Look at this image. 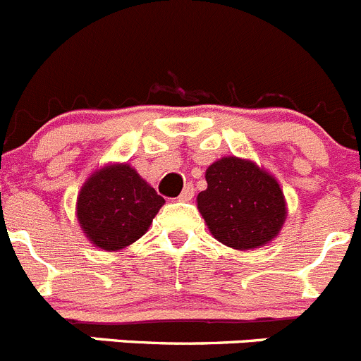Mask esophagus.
Instances as JSON below:
<instances>
[{
  "label": "esophagus",
  "instance_id": "obj_1",
  "mask_svg": "<svg viewBox=\"0 0 361 361\" xmlns=\"http://www.w3.org/2000/svg\"><path fill=\"white\" fill-rule=\"evenodd\" d=\"M193 195H195L193 186H191V184H188V186H184L183 193L178 195V200H180V202H190L191 198H193Z\"/></svg>",
  "mask_w": 361,
  "mask_h": 361
}]
</instances>
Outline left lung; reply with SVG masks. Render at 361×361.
I'll list each match as a JSON object with an SVG mask.
<instances>
[{"mask_svg":"<svg viewBox=\"0 0 361 361\" xmlns=\"http://www.w3.org/2000/svg\"><path fill=\"white\" fill-rule=\"evenodd\" d=\"M207 190L197 207L209 233L234 250L264 247L286 220V200L277 178L250 159L227 155L206 170Z\"/></svg>","mask_w":361,"mask_h":361,"instance_id":"obj_1","label":"left lung"}]
</instances>
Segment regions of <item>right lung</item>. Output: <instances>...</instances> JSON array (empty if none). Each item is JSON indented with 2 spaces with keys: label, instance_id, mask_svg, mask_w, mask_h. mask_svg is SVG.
Here are the masks:
<instances>
[{
  "label": "right lung",
  "instance_id": "add662e5",
  "mask_svg": "<svg viewBox=\"0 0 361 361\" xmlns=\"http://www.w3.org/2000/svg\"><path fill=\"white\" fill-rule=\"evenodd\" d=\"M163 206L164 198L130 164L109 163L85 180L75 213L92 245L112 252L140 240Z\"/></svg>",
  "mask_w": 361,
  "mask_h": 361
}]
</instances>
